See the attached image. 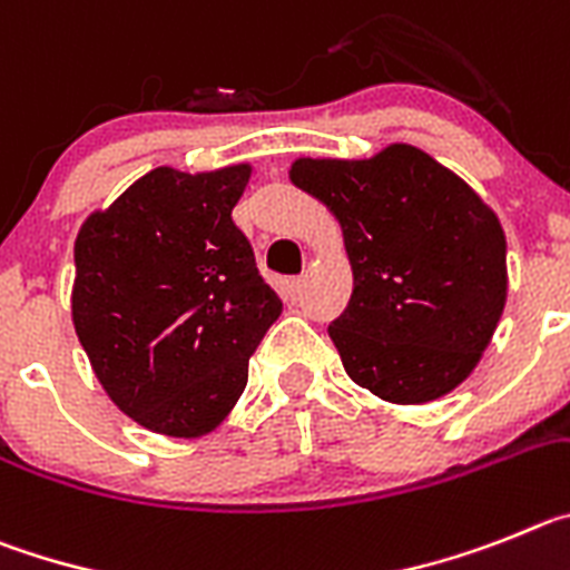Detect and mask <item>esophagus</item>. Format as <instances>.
Wrapping results in <instances>:
<instances>
[{"label":"esophagus","instance_id":"1","mask_svg":"<svg viewBox=\"0 0 570 570\" xmlns=\"http://www.w3.org/2000/svg\"><path fill=\"white\" fill-rule=\"evenodd\" d=\"M304 286H306L304 278H292V281H289V295L297 301V297L304 295Z\"/></svg>","mask_w":570,"mask_h":570}]
</instances>
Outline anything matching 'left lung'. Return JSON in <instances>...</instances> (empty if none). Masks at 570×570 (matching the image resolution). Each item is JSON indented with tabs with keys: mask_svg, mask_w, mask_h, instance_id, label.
Listing matches in <instances>:
<instances>
[{
	"mask_svg": "<svg viewBox=\"0 0 570 570\" xmlns=\"http://www.w3.org/2000/svg\"><path fill=\"white\" fill-rule=\"evenodd\" d=\"M289 178L341 222L355 289L330 337L348 377L403 406L458 389L509 292L494 209L412 145L361 161L297 158Z\"/></svg>",
	"mask_w": 570,
	"mask_h": 570,
	"instance_id": "obj_1",
	"label": "left lung"
}]
</instances>
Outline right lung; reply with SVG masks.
I'll use <instances>...</instances> for the list:
<instances>
[{"instance_id": "1", "label": "right lung", "mask_w": 570, "mask_h": 570, "mask_svg": "<svg viewBox=\"0 0 570 570\" xmlns=\"http://www.w3.org/2000/svg\"><path fill=\"white\" fill-rule=\"evenodd\" d=\"M249 173L156 167L76 235V335L112 403L150 432L222 425L284 309L233 222Z\"/></svg>"}]
</instances>
